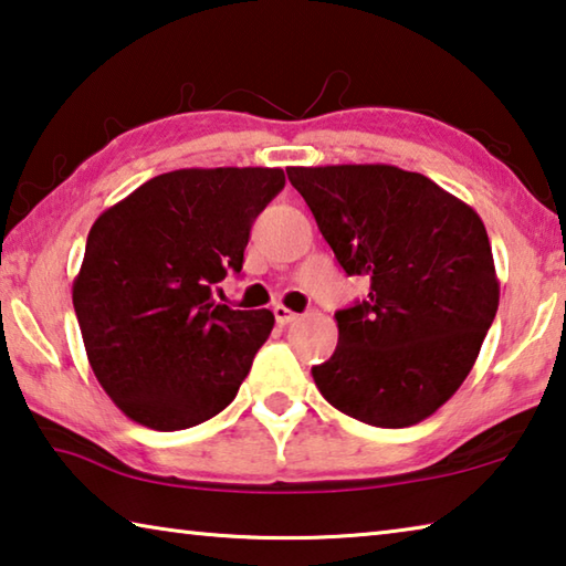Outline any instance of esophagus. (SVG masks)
<instances>
[{
    "mask_svg": "<svg viewBox=\"0 0 566 566\" xmlns=\"http://www.w3.org/2000/svg\"><path fill=\"white\" fill-rule=\"evenodd\" d=\"M272 312H274V319H276V324H280V327H284V324H292V322L300 319V314L292 312V310H286L284 304H276Z\"/></svg>",
    "mask_w": 566,
    "mask_h": 566,
    "instance_id": "esophagus-1",
    "label": "esophagus"
}]
</instances>
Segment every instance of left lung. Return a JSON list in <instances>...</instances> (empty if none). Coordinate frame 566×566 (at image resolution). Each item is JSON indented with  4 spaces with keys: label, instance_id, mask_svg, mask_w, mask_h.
I'll return each mask as SVG.
<instances>
[{
    "label": "left lung",
    "instance_id": "8db88e82",
    "mask_svg": "<svg viewBox=\"0 0 566 566\" xmlns=\"http://www.w3.org/2000/svg\"><path fill=\"white\" fill-rule=\"evenodd\" d=\"M342 270L367 300L334 314L312 367L322 397L371 427H411L462 387L500 306L484 222L432 179L391 165L290 167Z\"/></svg>",
    "mask_w": 566,
    "mask_h": 566
}]
</instances>
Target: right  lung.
<instances>
[{
    "label": "right lung",
    "mask_w": 566,
    "mask_h": 566,
    "mask_svg": "<svg viewBox=\"0 0 566 566\" xmlns=\"http://www.w3.org/2000/svg\"><path fill=\"white\" fill-rule=\"evenodd\" d=\"M282 189V169H177L92 224L72 302L94 377L132 421L177 432L237 397L274 314L212 290L242 272L249 229Z\"/></svg>",
    "instance_id": "add662e5"
}]
</instances>
